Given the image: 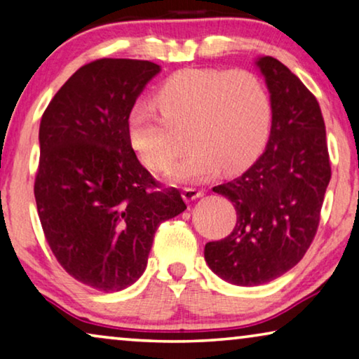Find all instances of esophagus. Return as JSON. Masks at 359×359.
<instances>
[{"mask_svg": "<svg viewBox=\"0 0 359 359\" xmlns=\"http://www.w3.org/2000/svg\"><path fill=\"white\" fill-rule=\"evenodd\" d=\"M182 196H184L185 201H194L196 198L203 196V190L196 189V187H185L184 191H182Z\"/></svg>", "mask_w": 359, "mask_h": 359, "instance_id": "1", "label": "esophagus"}]
</instances>
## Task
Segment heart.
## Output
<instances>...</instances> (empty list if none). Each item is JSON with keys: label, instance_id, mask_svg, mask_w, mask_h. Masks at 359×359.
<instances>
[{"label": "heart", "instance_id": "1", "mask_svg": "<svg viewBox=\"0 0 359 359\" xmlns=\"http://www.w3.org/2000/svg\"><path fill=\"white\" fill-rule=\"evenodd\" d=\"M272 103L266 83L247 69H184L165 79L154 106L137 101L127 112L128 142L154 170L168 169L177 182L212 177L219 168L233 172L253 163L271 132Z\"/></svg>", "mask_w": 359, "mask_h": 359}]
</instances>
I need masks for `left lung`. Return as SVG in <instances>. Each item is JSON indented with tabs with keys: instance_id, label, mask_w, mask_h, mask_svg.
<instances>
[{
	"instance_id": "1",
	"label": "left lung",
	"mask_w": 359,
	"mask_h": 359,
	"mask_svg": "<svg viewBox=\"0 0 359 359\" xmlns=\"http://www.w3.org/2000/svg\"><path fill=\"white\" fill-rule=\"evenodd\" d=\"M256 66L271 93V135L248 170L212 189L233 203L237 222L231 235L205 247L214 274L242 287L274 280L299 263L330 180L318 100L276 57H259Z\"/></svg>"
}]
</instances>
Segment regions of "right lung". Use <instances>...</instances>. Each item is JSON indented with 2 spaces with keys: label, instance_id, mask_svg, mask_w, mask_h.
<instances>
[{
  "label": "right lung",
  "instance_id": "obj_1",
  "mask_svg": "<svg viewBox=\"0 0 359 359\" xmlns=\"http://www.w3.org/2000/svg\"><path fill=\"white\" fill-rule=\"evenodd\" d=\"M159 71L138 60L85 64L41 116L34 194L43 232L67 274L101 292L137 282L159 224L187 210L127 137V112Z\"/></svg>",
  "mask_w": 359,
  "mask_h": 359
}]
</instances>
